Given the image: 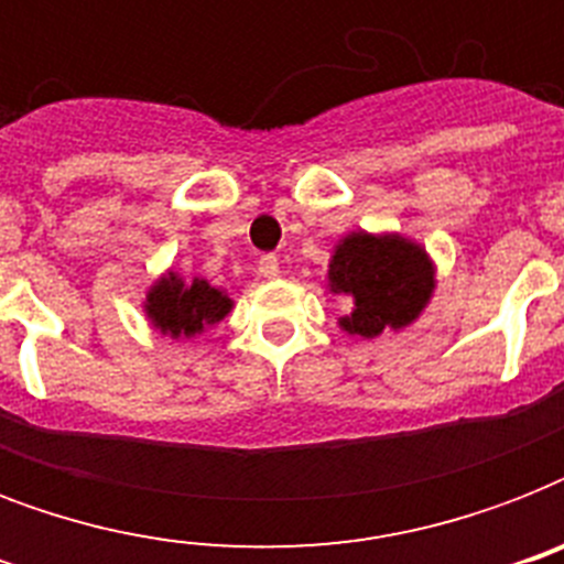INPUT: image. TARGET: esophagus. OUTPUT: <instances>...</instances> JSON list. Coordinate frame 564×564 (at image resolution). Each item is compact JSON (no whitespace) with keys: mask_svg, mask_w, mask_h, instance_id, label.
Instances as JSON below:
<instances>
[{"mask_svg":"<svg viewBox=\"0 0 564 564\" xmlns=\"http://www.w3.org/2000/svg\"><path fill=\"white\" fill-rule=\"evenodd\" d=\"M260 274H263V278H278V274H281V263H278V254L260 257Z\"/></svg>","mask_w":564,"mask_h":564,"instance_id":"34e87169","label":"esophagus"}]
</instances>
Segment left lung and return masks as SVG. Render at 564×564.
Segmentation results:
<instances>
[{
    "mask_svg": "<svg viewBox=\"0 0 564 564\" xmlns=\"http://www.w3.org/2000/svg\"><path fill=\"white\" fill-rule=\"evenodd\" d=\"M325 286L351 299V313L339 316L345 334L377 339L419 322L436 292V263L427 248L403 234L357 228L330 251Z\"/></svg>",
    "mask_w": 564,
    "mask_h": 564,
    "instance_id": "obj_1",
    "label": "left lung"
}]
</instances>
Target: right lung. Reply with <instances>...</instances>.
Wrapping results in <instances>:
<instances>
[{
  "mask_svg": "<svg viewBox=\"0 0 564 564\" xmlns=\"http://www.w3.org/2000/svg\"><path fill=\"white\" fill-rule=\"evenodd\" d=\"M234 310V299L221 286L207 283V278H184L178 272H163L145 290V322L161 336L175 343L195 339L210 330Z\"/></svg>",
  "mask_w": 564,
  "mask_h": 564,
  "instance_id": "right-lung-1",
  "label": "right lung"
}]
</instances>
